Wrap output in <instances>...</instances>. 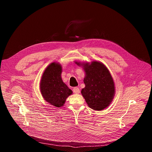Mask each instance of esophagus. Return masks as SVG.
I'll use <instances>...</instances> for the list:
<instances>
[{
  "label": "esophagus",
  "mask_w": 152,
  "mask_h": 152,
  "mask_svg": "<svg viewBox=\"0 0 152 152\" xmlns=\"http://www.w3.org/2000/svg\"><path fill=\"white\" fill-rule=\"evenodd\" d=\"M72 91H73V92H74L75 94H80V88H78V87H75L74 88L72 89Z\"/></svg>",
  "instance_id": "obj_1"
}]
</instances>
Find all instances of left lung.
<instances>
[{
  "label": "left lung",
  "mask_w": 152,
  "mask_h": 152,
  "mask_svg": "<svg viewBox=\"0 0 152 152\" xmlns=\"http://www.w3.org/2000/svg\"><path fill=\"white\" fill-rule=\"evenodd\" d=\"M76 64L83 66L85 72V87L81 90V94L88 105L95 110L107 108L115 95L114 82L109 69L99 61Z\"/></svg>",
  "instance_id": "8db88e82"
}]
</instances>
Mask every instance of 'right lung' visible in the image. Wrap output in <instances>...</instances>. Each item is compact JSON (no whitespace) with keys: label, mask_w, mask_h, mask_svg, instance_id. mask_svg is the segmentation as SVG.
<instances>
[{"label":"right lung","mask_w":152,"mask_h":152,"mask_svg":"<svg viewBox=\"0 0 152 152\" xmlns=\"http://www.w3.org/2000/svg\"><path fill=\"white\" fill-rule=\"evenodd\" d=\"M62 66L59 63L52 62L44 71L40 83V91L44 100L54 107H61L72 90L62 81Z\"/></svg>","instance_id":"obj_1"}]
</instances>
